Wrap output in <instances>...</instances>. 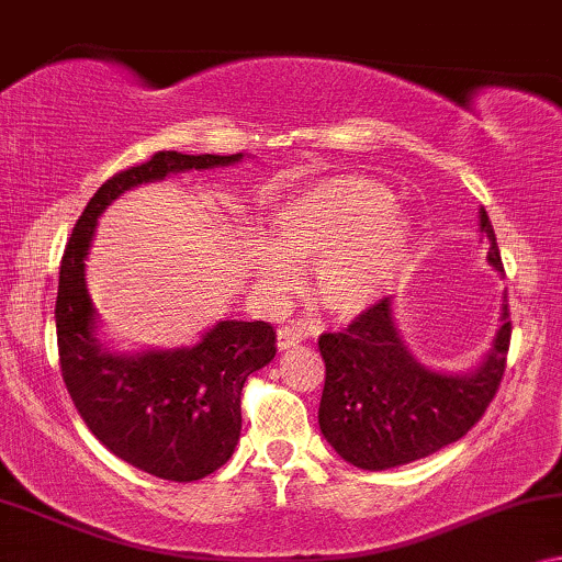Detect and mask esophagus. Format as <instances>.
I'll return each mask as SVG.
<instances>
[{"instance_id": "esophagus-1", "label": "esophagus", "mask_w": 562, "mask_h": 562, "mask_svg": "<svg viewBox=\"0 0 562 562\" xmlns=\"http://www.w3.org/2000/svg\"><path fill=\"white\" fill-rule=\"evenodd\" d=\"M305 338V330L300 326H282L278 330V346L280 349H290V346H297Z\"/></svg>"}]
</instances>
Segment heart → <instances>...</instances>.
<instances>
[{"instance_id": "heart-1", "label": "heart", "mask_w": 562, "mask_h": 562, "mask_svg": "<svg viewBox=\"0 0 562 562\" xmlns=\"http://www.w3.org/2000/svg\"><path fill=\"white\" fill-rule=\"evenodd\" d=\"M390 188L361 176H336L290 195L274 213L280 247L262 255L267 288L295 284L297 262L321 259L318 295L328 311L357 315L374 303L386 274L405 255L409 226L394 213Z\"/></svg>"}]
</instances>
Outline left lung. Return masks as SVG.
<instances>
[{"label": "left lung", "mask_w": 562, "mask_h": 562, "mask_svg": "<svg viewBox=\"0 0 562 562\" xmlns=\"http://www.w3.org/2000/svg\"><path fill=\"white\" fill-rule=\"evenodd\" d=\"M488 262L504 272L496 234L479 211ZM512 338L509 305L484 363L471 374H438L409 357L394 326L392 300L361 311L344 330L323 334L318 349L326 384L318 407L321 432L336 453L363 471H384L425 458L463 438L499 390Z\"/></svg>", "instance_id": "left-lung-1"}]
</instances>
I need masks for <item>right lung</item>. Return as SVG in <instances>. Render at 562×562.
<instances>
[{"instance_id":"1","label":"right lung","mask_w":562,"mask_h":562,"mask_svg":"<svg viewBox=\"0 0 562 562\" xmlns=\"http://www.w3.org/2000/svg\"><path fill=\"white\" fill-rule=\"evenodd\" d=\"M236 155L155 153L120 170L86 203L60 259L55 334L66 390L89 430L116 458L157 479L199 481L232 458L241 432V390L274 359V330L265 321H221L201 344L134 357L97 341V311L86 290V265L99 213L134 186L168 172L239 162Z\"/></svg>"}]
</instances>
